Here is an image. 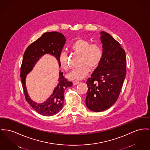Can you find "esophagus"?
I'll return each mask as SVG.
<instances>
[{"mask_svg": "<svg viewBox=\"0 0 150 150\" xmlns=\"http://www.w3.org/2000/svg\"><path fill=\"white\" fill-rule=\"evenodd\" d=\"M80 82L79 81H73V84L74 85H77Z\"/></svg>", "mask_w": 150, "mask_h": 150, "instance_id": "obj_1", "label": "esophagus"}]
</instances>
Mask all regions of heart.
I'll return each instance as SVG.
<instances>
[{
  "label": "heart",
  "instance_id": "b5f03b06",
  "mask_svg": "<svg viewBox=\"0 0 150 150\" xmlns=\"http://www.w3.org/2000/svg\"><path fill=\"white\" fill-rule=\"evenodd\" d=\"M71 50L81 55L80 65L82 66L69 73L68 79L79 80L84 79L90 71V69H95L100 64L103 58V49L100 45L91 44L86 39L80 38L75 41L71 45ZM59 61L61 66L65 71L69 69L68 63V55L65 52H61L59 55Z\"/></svg>",
  "mask_w": 150,
  "mask_h": 150
}]
</instances>
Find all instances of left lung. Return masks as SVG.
Masks as SVG:
<instances>
[{"label": "left lung", "mask_w": 150, "mask_h": 150, "mask_svg": "<svg viewBox=\"0 0 150 150\" xmlns=\"http://www.w3.org/2000/svg\"><path fill=\"white\" fill-rule=\"evenodd\" d=\"M100 34L103 58L86 82V106L95 112L106 110L116 102L126 74L125 51L112 35L104 31Z\"/></svg>", "instance_id": "1"}]
</instances>
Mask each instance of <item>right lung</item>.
I'll return each instance as SVG.
<instances>
[{
  "instance_id": "add662e5",
  "label": "right lung",
  "mask_w": 150,
  "mask_h": 150,
  "mask_svg": "<svg viewBox=\"0 0 150 150\" xmlns=\"http://www.w3.org/2000/svg\"><path fill=\"white\" fill-rule=\"evenodd\" d=\"M65 42L66 38L62 33L57 32H46L29 45L24 54L20 69V77L25 100L37 112L45 116L54 115L61 110L64 98V92L67 88L72 86V83L65 78L63 72H60L59 82L57 87L54 89L53 94L44 103L37 104L30 98L27 93L26 75L32 71L39 59L46 54L54 55L61 67L59 55Z\"/></svg>"
}]
</instances>
